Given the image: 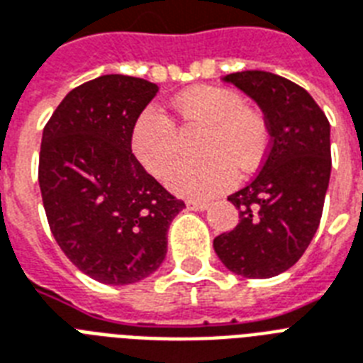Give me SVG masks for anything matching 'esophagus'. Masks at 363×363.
<instances>
[{
	"label": "esophagus",
	"mask_w": 363,
	"mask_h": 363,
	"mask_svg": "<svg viewBox=\"0 0 363 363\" xmlns=\"http://www.w3.org/2000/svg\"><path fill=\"white\" fill-rule=\"evenodd\" d=\"M208 202H204V200H187V208L193 211H204L208 210Z\"/></svg>",
	"instance_id": "esophagus-1"
}]
</instances>
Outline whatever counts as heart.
<instances>
[{
	"instance_id": "b5f03b06",
	"label": "heart",
	"mask_w": 363,
	"mask_h": 363,
	"mask_svg": "<svg viewBox=\"0 0 363 363\" xmlns=\"http://www.w3.org/2000/svg\"><path fill=\"white\" fill-rule=\"evenodd\" d=\"M185 129H202L196 153L200 161L176 168L168 187L187 199H210L234 187L240 174H251L269 150V127L260 110L247 106L236 91L199 86L176 103ZM131 150L136 161L155 178H164L179 161V136L170 118L146 108L135 121Z\"/></svg>"
}]
</instances>
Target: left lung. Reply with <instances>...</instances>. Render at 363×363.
<instances>
[{
  "mask_svg": "<svg viewBox=\"0 0 363 363\" xmlns=\"http://www.w3.org/2000/svg\"><path fill=\"white\" fill-rule=\"evenodd\" d=\"M223 80L257 101L272 138L260 172L228 196L240 223L213 249L234 274L266 279L294 266L317 232L332 170L330 121L306 89L279 74L242 71Z\"/></svg>",
  "mask_w": 363,
  "mask_h": 363,
  "instance_id": "1",
  "label": "left lung"
}]
</instances>
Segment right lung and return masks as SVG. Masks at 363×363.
<instances>
[{"label": "right lung", "instance_id": "1", "mask_svg": "<svg viewBox=\"0 0 363 363\" xmlns=\"http://www.w3.org/2000/svg\"><path fill=\"white\" fill-rule=\"evenodd\" d=\"M157 84L103 74L65 95L45 125L39 185L46 219L67 259L104 285L152 275L184 210L131 150L135 121Z\"/></svg>", "mask_w": 363, "mask_h": 363}]
</instances>
